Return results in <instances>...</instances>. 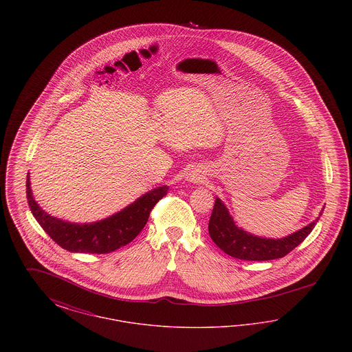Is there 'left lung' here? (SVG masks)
Masks as SVG:
<instances>
[{
    "mask_svg": "<svg viewBox=\"0 0 352 352\" xmlns=\"http://www.w3.org/2000/svg\"><path fill=\"white\" fill-rule=\"evenodd\" d=\"M318 219H316L300 231L283 239L260 237L237 227L228 212V208L224 206L223 201L217 198L208 223V232L219 248L234 258L247 261H267L281 258L289 252L293 251L296 247H298L313 231Z\"/></svg>",
    "mask_w": 352,
    "mask_h": 352,
    "instance_id": "8db88e82",
    "label": "left lung"
}]
</instances>
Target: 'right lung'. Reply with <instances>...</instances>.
Listing matches in <instances>:
<instances>
[{
	"label": "right lung",
	"mask_w": 352,
	"mask_h": 352,
	"mask_svg": "<svg viewBox=\"0 0 352 352\" xmlns=\"http://www.w3.org/2000/svg\"><path fill=\"white\" fill-rule=\"evenodd\" d=\"M168 186L154 188L109 218L80 224L54 218L45 212L34 199L29 175L26 181L29 207L45 232L63 250L98 254L111 253L129 244L142 231L151 208L168 194Z\"/></svg>",
	"instance_id": "right-lung-1"
}]
</instances>
